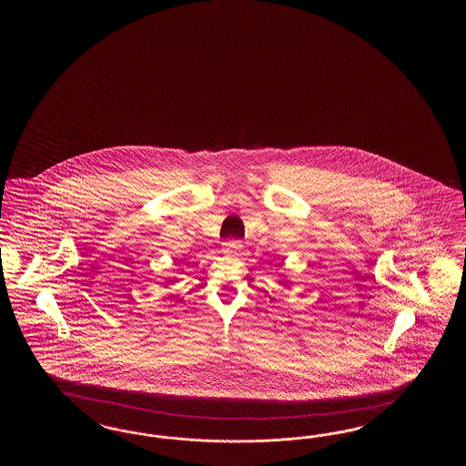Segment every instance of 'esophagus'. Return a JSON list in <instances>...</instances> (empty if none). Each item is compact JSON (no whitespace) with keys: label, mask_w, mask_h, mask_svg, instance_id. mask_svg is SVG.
<instances>
[{"label":"esophagus","mask_w":466,"mask_h":466,"mask_svg":"<svg viewBox=\"0 0 466 466\" xmlns=\"http://www.w3.org/2000/svg\"><path fill=\"white\" fill-rule=\"evenodd\" d=\"M241 248H243L241 241L231 239V241L223 243V253H225V257L237 258L241 255Z\"/></svg>","instance_id":"1"}]
</instances>
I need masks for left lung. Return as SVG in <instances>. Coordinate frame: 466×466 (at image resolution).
I'll use <instances>...</instances> for the list:
<instances>
[{
    "mask_svg": "<svg viewBox=\"0 0 466 466\" xmlns=\"http://www.w3.org/2000/svg\"><path fill=\"white\" fill-rule=\"evenodd\" d=\"M283 283H285V285H287V281H283Z\"/></svg>",
    "mask_w": 466,
    "mask_h": 466,
    "instance_id": "1",
    "label": "left lung"
}]
</instances>
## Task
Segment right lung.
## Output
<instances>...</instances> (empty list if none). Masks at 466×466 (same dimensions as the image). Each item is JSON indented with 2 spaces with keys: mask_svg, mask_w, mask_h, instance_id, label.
Segmentation results:
<instances>
[{
  "mask_svg": "<svg viewBox=\"0 0 466 466\" xmlns=\"http://www.w3.org/2000/svg\"><path fill=\"white\" fill-rule=\"evenodd\" d=\"M168 283H171V281H168Z\"/></svg>",
  "mask_w": 466,
  "mask_h": 466,
  "instance_id": "1",
  "label": "right lung"
}]
</instances>
